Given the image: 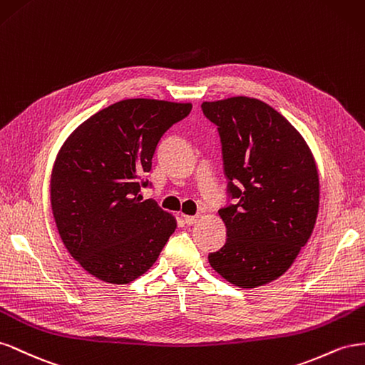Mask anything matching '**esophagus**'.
<instances>
[{
	"mask_svg": "<svg viewBox=\"0 0 365 365\" xmlns=\"http://www.w3.org/2000/svg\"><path fill=\"white\" fill-rule=\"evenodd\" d=\"M183 222H185V225L192 226L199 222V215H183Z\"/></svg>",
	"mask_w": 365,
	"mask_h": 365,
	"instance_id": "34e87169",
	"label": "esophagus"
}]
</instances>
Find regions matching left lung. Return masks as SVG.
Segmentation results:
<instances>
[{"label":"left lung","instance_id":"8db88e82","mask_svg":"<svg viewBox=\"0 0 365 365\" xmlns=\"http://www.w3.org/2000/svg\"><path fill=\"white\" fill-rule=\"evenodd\" d=\"M218 131L227 203L218 210L226 243L207 255L229 283L252 289L292 266L314 231L318 171L301 134L263 101L246 96L203 102Z\"/></svg>","mask_w":365,"mask_h":365}]
</instances>
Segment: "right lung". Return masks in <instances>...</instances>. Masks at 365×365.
<instances>
[{"instance_id": "add662e5", "label": "right lung", "mask_w": 365, "mask_h": 365, "mask_svg": "<svg viewBox=\"0 0 365 365\" xmlns=\"http://www.w3.org/2000/svg\"><path fill=\"white\" fill-rule=\"evenodd\" d=\"M191 108L125 99L93 114L62 145L51 173V211L67 251L93 277L134 281L175 231L174 217L139 192L151 186L159 140Z\"/></svg>"}]
</instances>
